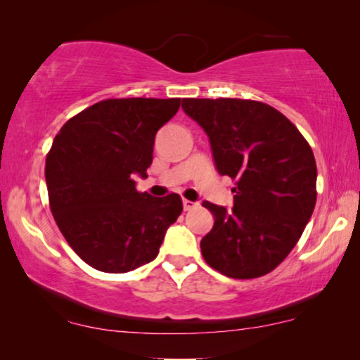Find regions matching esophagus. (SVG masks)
Segmentation results:
<instances>
[{
    "mask_svg": "<svg viewBox=\"0 0 360 360\" xmlns=\"http://www.w3.org/2000/svg\"><path fill=\"white\" fill-rule=\"evenodd\" d=\"M198 203L196 201H190V200H184V210L185 211H190V210H195Z\"/></svg>",
    "mask_w": 360,
    "mask_h": 360,
    "instance_id": "obj_1",
    "label": "esophagus"
}]
</instances>
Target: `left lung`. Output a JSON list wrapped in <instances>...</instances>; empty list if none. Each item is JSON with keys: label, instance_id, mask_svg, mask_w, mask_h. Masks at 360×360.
Here are the masks:
<instances>
[{"label": "left lung", "instance_id": "obj_1", "mask_svg": "<svg viewBox=\"0 0 360 360\" xmlns=\"http://www.w3.org/2000/svg\"><path fill=\"white\" fill-rule=\"evenodd\" d=\"M203 127L216 170L236 181L233 210L203 201L214 216L201 239L206 264L231 278H257L290 254L316 203V162L307 139L275 108L236 98H185Z\"/></svg>", "mask_w": 360, "mask_h": 360}]
</instances>
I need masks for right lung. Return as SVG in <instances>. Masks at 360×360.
<instances>
[{"label": "right lung", "instance_id": "obj_1", "mask_svg": "<svg viewBox=\"0 0 360 360\" xmlns=\"http://www.w3.org/2000/svg\"><path fill=\"white\" fill-rule=\"evenodd\" d=\"M180 98H121L96 103L68 120L46 159L53 219L83 262L124 274L152 262L184 205L176 193H139L155 134Z\"/></svg>", "mask_w": 360, "mask_h": 360}]
</instances>
